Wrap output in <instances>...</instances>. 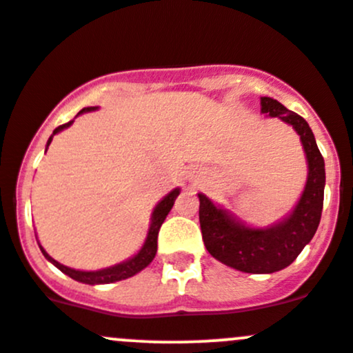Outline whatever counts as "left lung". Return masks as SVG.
Returning a JSON list of instances; mask_svg holds the SVG:
<instances>
[{"label":"left lung","mask_w":353,"mask_h":353,"mask_svg":"<svg viewBox=\"0 0 353 353\" xmlns=\"http://www.w3.org/2000/svg\"><path fill=\"white\" fill-rule=\"evenodd\" d=\"M262 113L292 125L301 139L307 161V181L294 211L281 223L250 228L205 194L199 198V223L206 250L221 264L248 274H272L291 265L316 233L325 194V161L313 132L303 117L277 99L261 98Z\"/></svg>","instance_id":"left-lung-1"}]
</instances>
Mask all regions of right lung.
Here are the masks:
<instances>
[{
  "mask_svg": "<svg viewBox=\"0 0 353 353\" xmlns=\"http://www.w3.org/2000/svg\"><path fill=\"white\" fill-rule=\"evenodd\" d=\"M94 110H96L94 106H89V108L81 110L79 114L84 113V111H94ZM72 121L74 120H70V121H68V123H64V125H61V127L55 128L54 133L50 135L49 142H47V147L50 145V142H52V139H54L55 133H59L61 130L68 128L69 125H72ZM179 192H181L179 188L172 189V191H170L169 194H167L165 198L154 208V213H152V218H150V228H148L145 243H143V247L140 248L139 254L133 255V257L128 259V261L121 262V264H117L113 267H108V269H101V270H89L88 272V270H76V269H70V267L59 264V262L54 261V259H52L42 247H40V250H42V254L46 255L47 261L52 262V264L57 267V269H61L62 272L68 274L69 277H72V279L77 281V283L94 285V284H110V283H117V281L128 279V277L135 276L137 272H140L142 269H145V267L150 264L152 261H154L155 254H157L159 230H161V226H162V223H164V220H165L167 214H169V211L172 210L174 201H176V198L179 196Z\"/></svg>",
  "mask_w": 353,
  "mask_h": 353,
  "instance_id": "right-lung-1",
  "label": "right lung"
}]
</instances>
